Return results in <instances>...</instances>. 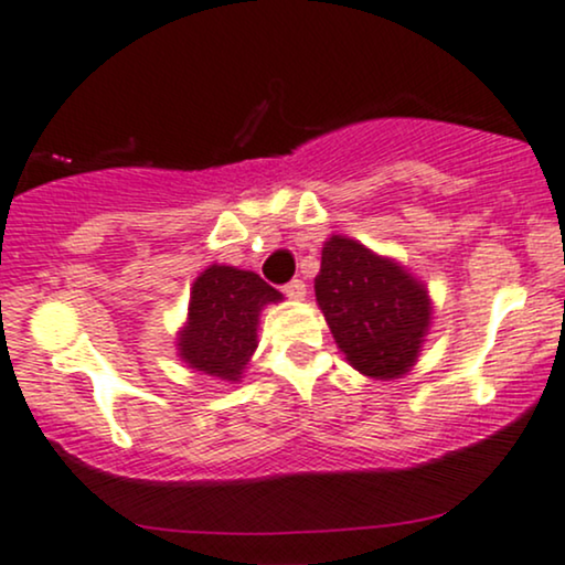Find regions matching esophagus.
Wrapping results in <instances>:
<instances>
[{
    "label": "esophagus",
    "instance_id": "obj_1",
    "mask_svg": "<svg viewBox=\"0 0 565 565\" xmlns=\"http://www.w3.org/2000/svg\"><path fill=\"white\" fill-rule=\"evenodd\" d=\"M281 291L289 297V300H302V297H305V281H302V278H291L289 284H284Z\"/></svg>",
    "mask_w": 565,
    "mask_h": 565
}]
</instances>
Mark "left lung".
I'll return each mask as SVG.
<instances>
[{"label": "left lung", "instance_id": "1", "mask_svg": "<svg viewBox=\"0 0 565 565\" xmlns=\"http://www.w3.org/2000/svg\"><path fill=\"white\" fill-rule=\"evenodd\" d=\"M316 300L337 345L366 377H401L417 361L430 323V300L401 265L364 244L332 236L323 244Z\"/></svg>", "mask_w": 565, "mask_h": 565}]
</instances>
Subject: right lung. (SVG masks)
Returning a JSON list of instances; mask_svg holds the SVG:
<instances>
[{"instance_id":"right-lung-1","label":"right lung","mask_w":565,"mask_h":565,"mask_svg":"<svg viewBox=\"0 0 565 565\" xmlns=\"http://www.w3.org/2000/svg\"><path fill=\"white\" fill-rule=\"evenodd\" d=\"M281 300L252 270L212 265L196 278L180 334V359L196 372L238 380L257 348V316L265 302Z\"/></svg>"}]
</instances>
